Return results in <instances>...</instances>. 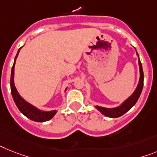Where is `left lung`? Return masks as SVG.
<instances>
[{
  "label": "left lung",
  "mask_w": 157,
  "mask_h": 157,
  "mask_svg": "<svg viewBox=\"0 0 157 157\" xmlns=\"http://www.w3.org/2000/svg\"><path fill=\"white\" fill-rule=\"evenodd\" d=\"M136 49V48H135ZM136 55L138 56V64H139V68H140V79L139 82H138L137 87L136 88L135 91L133 93L128 97L125 101H123L121 103V105L117 106L115 108H105L102 106H99V105H95V108L98 110L100 113H101L104 116L107 117H111V118H117V117H121L124 115V113H127L128 111H129L133 107L135 104L136 103V101H138L140 96L141 94L142 89H143L144 86V72L143 68H142L141 62L140 60L139 56L136 52Z\"/></svg>",
  "instance_id": "obj_1"
}]
</instances>
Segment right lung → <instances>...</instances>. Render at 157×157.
I'll list each match as a JSON object with an SVG mask.
<instances>
[{"label":"right lung","instance_id":"add662e5","mask_svg":"<svg viewBox=\"0 0 157 157\" xmlns=\"http://www.w3.org/2000/svg\"><path fill=\"white\" fill-rule=\"evenodd\" d=\"M22 48V47H21ZM17 51V53L16 55V57L14 59L13 65L12 67L11 71V79H10V88H11V93L13 98V101L15 102L17 107L20 110V112L28 117L29 119L32 120V121H36V122H44V121H48L51 120L54 116L56 115V113H57L56 110H52V111H42L40 109H37L36 106H34L32 104L29 103L28 101H26L23 97L19 94L17 89L15 87V84H14V68H15V62L17 58L18 54H19L20 50ZM67 90V88L65 89V92Z\"/></svg>","mask_w":157,"mask_h":157}]
</instances>
